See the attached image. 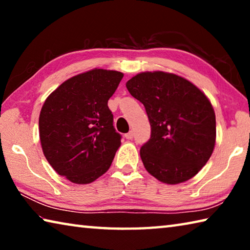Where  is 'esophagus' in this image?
<instances>
[{
	"instance_id": "34e87169",
	"label": "esophagus",
	"mask_w": 250,
	"mask_h": 250,
	"mask_svg": "<svg viewBox=\"0 0 250 250\" xmlns=\"http://www.w3.org/2000/svg\"><path fill=\"white\" fill-rule=\"evenodd\" d=\"M125 137L126 139H128V140H131V139L133 138V132H132V131H129L128 133L125 134Z\"/></svg>"
}]
</instances>
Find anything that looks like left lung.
<instances>
[{"instance_id":"1","label":"left lung","mask_w":250,"mask_h":250,"mask_svg":"<svg viewBox=\"0 0 250 250\" xmlns=\"http://www.w3.org/2000/svg\"><path fill=\"white\" fill-rule=\"evenodd\" d=\"M125 86L145 105L151 125V137L140 150L146 170L167 184L192 179L209 160L216 140L207 97L188 80L163 71L138 74Z\"/></svg>"}]
</instances>
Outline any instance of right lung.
Segmentation results:
<instances>
[{
  "mask_svg": "<svg viewBox=\"0 0 250 250\" xmlns=\"http://www.w3.org/2000/svg\"><path fill=\"white\" fill-rule=\"evenodd\" d=\"M124 74L92 69L62 83L40 115L44 155L59 175L88 184L108 171L121 145L108 100Z\"/></svg>",
  "mask_w": 250,
  "mask_h": 250,
  "instance_id": "add662e5",
  "label": "right lung"
}]
</instances>
